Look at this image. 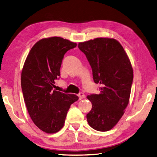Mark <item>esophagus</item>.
I'll return each instance as SVG.
<instances>
[{"label":"esophagus","instance_id":"obj_1","mask_svg":"<svg viewBox=\"0 0 157 157\" xmlns=\"http://www.w3.org/2000/svg\"><path fill=\"white\" fill-rule=\"evenodd\" d=\"M78 96L79 97V99H83L84 98H85V95H84L83 93H79V94L78 95Z\"/></svg>","mask_w":157,"mask_h":157}]
</instances>
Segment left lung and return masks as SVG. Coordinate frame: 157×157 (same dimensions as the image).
Instances as JSON below:
<instances>
[{
	"label": "left lung",
	"mask_w": 157,
	"mask_h": 157,
	"mask_svg": "<svg viewBox=\"0 0 157 157\" xmlns=\"http://www.w3.org/2000/svg\"><path fill=\"white\" fill-rule=\"evenodd\" d=\"M93 71L95 83H100L99 94L87 98L92 103L87 114L91 127L99 131L111 130L122 117L131 94L133 71L121 44L113 38H98L79 42Z\"/></svg>",
	"instance_id": "8db88e82"
}]
</instances>
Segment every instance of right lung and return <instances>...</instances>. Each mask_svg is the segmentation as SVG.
Masks as SVG:
<instances>
[{
	"instance_id": "right-lung-1",
	"label": "right lung",
	"mask_w": 157,
	"mask_h": 157,
	"mask_svg": "<svg viewBox=\"0 0 157 157\" xmlns=\"http://www.w3.org/2000/svg\"><path fill=\"white\" fill-rule=\"evenodd\" d=\"M76 46L60 37L43 38L31 48L24 64L21 87L28 112L36 125L47 133L61 129L70 105L79 99L53 90L64 54Z\"/></svg>"
}]
</instances>
